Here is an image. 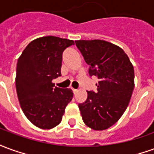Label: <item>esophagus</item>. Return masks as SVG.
<instances>
[{"label": "esophagus", "instance_id": "1", "mask_svg": "<svg viewBox=\"0 0 154 154\" xmlns=\"http://www.w3.org/2000/svg\"><path fill=\"white\" fill-rule=\"evenodd\" d=\"M72 91H73L74 94H76L78 91V90H77V89H73V88H72Z\"/></svg>", "mask_w": 154, "mask_h": 154}]
</instances>
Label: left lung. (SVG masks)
<instances>
[{
    "label": "left lung",
    "mask_w": 154,
    "mask_h": 154,
    "mask_svg": "<svg viewBox=\"0 0 154 154\" xmlns=\"http://www.w3.org/2000/svg\"><path fill=\"white\" fill-rule=\"evenodd\" d=\"M77 48L97 76V91H87V99L78 107L85 125L105 130L115 125L128 107L134 87V70L121 48L100 39L76 40Z\"/></svg>",
    "instance_id": "1"
}]
</instances>
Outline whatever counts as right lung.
<instances>
[{
  "label": "right lung",
  "mask_w": 154,
  "mask_h": 154,
  "mask_svg": "<svg viewBox=\"0 0 154 154\" xmlns=\"http://www.w3.org/2000/svg\"><path fill=\"white\" fill-rule=\"evenodd\" d=\"M73 40L45 36L31 41L17 62L15 86L20 105L30 122L43 129L59 125L73 92L54 87L61 76L62 55Z\"/></svg>",
  "instance_id": "obj_1"
}]
</instances>
